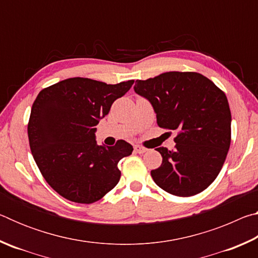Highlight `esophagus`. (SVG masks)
I'll use <instances>...</instances> for the list:
<instances>
[{"label":"esophagus","instance_id":"esophagus-1","mask_svg":"<svg viewBox=\"0 0 258 258\" xmlns=\"http://www.w3.org/2000/svg\"><path fill=\"white\" fill-rule=\"evenodd\" d=\"M134 151L138 152V154H145V152L147 151V149H146L145 147H142V146L135 145V146H134Z\"/></svg>","mask_w":258,"mask_h":258}]
</instances>
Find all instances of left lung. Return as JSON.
I'll use <instances>...</instances> for the list:
<instances>
[{"label": "left lung", "mask_w": 258, "mask_h": 258, "mask_svg": "<svg viewBox=\"0 0 258 258\" xmlns=\"http://www.w3.org/2000/svg\"><path fill=\"white\" fill-rule=\"evenodd\" d=\"M134 91L151 102L159 127L177 131L175 148H157L163 163L152 169L157 185L177 197L212 184L228 155L231 111L225 93L195 72H167L135 82Z\"/></svg>", "instance_id": "left-lung-1"}]
</instances>
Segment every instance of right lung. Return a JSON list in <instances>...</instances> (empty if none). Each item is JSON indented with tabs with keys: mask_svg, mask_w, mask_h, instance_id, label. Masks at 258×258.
Masks as SVG:
<instances>
[{
	"mask_svg": "<svg viewBox=\"0 0 258 258\" xmlns=\"http://www.w3.org/2000/svg\"><path fill=\"white\" fill-rule=\"evenodd\" d=\"M134 81L106 84L73 77L43 89L28 120V140L38 169L55 192L71 202L92 204L120 178L118 163L133 151L124 140L98 146L95 126Z\"/></svg>",
	"mask_w": 258,
	"mask_h": 258,
	"instance_id": "add662e5",
	"label": "right lung"
}]
</instances>
